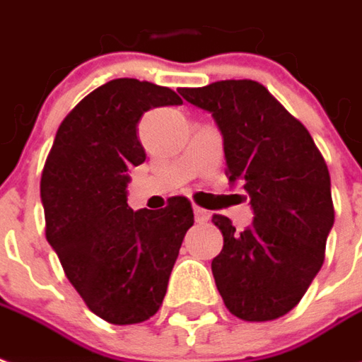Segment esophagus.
Returning a JSON list of instances; mask_svg holds the SVG:
<instances>
[{
    "label": "esophagus",
    "mask_w": 362,
    "mask_h": 362,
    "mask_svg": "<svg viewBox=\"0 0 362 362\" xmlns=\"http://www.w3.org/2000/svg\"><path fill=\"white\" fill-rule=\"evenodd\" d=\"M194 216H196V221L198 223H206L207 219H209V214H207L206 209H202V207L194 206Z\"/></svg>",
    "instance_id": "esophagus-1"
}]
</instances>
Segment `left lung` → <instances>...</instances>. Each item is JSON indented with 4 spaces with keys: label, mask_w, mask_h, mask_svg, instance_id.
<instances>
[{
    "label": "left lung",
    "mask_w": 362,
    "mask_h": 362,
    "mask_svg": "<svg viewBox=\"0 0 362 362\" xmlns=\"http://www.w3.org/2000/svg\"><path fill=\"white\" fill-rule=\"evenodd\" d=\"M209 111L223 135L229 182L251 198L255 219L241 233L214 214L223 249L211 260L225 308L245 322L286 315L325 260L335 209L327 164L308 129L255 80L180 88Z\"/></svg>",
    "instance_id": "left-lung-1"
}]
</instances>
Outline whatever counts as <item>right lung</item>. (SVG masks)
Masks as SVG:
<instances>
[{
	"mask_svg": "<svg viewBox=\"0 0 362 362\" xmlns=\"http://www.w3.org/2000/svg\"><path fill=\"white\" fill-rule=\"evenodd\" d=\"M178 103L170 88L111 80L64 117L42 168L47 241L86 305L115 325L146 322L158 312L194 225L184 196L156 211H133L125 192L129 170L146 158L137 137L141 115Z\"/></svg>",
	"mask_w": 362,
	"mask_h": 362,
	"instance_id": "add662e5",
	"label": "right lung"
}]
</instances>
